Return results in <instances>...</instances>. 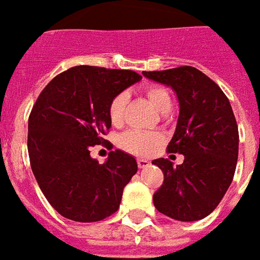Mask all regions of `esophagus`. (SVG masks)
I'll list each match as a JSON object with an SVG mask.
<instances>
[{
    "instance_id": "1",
    "label": "esophagus",
    "mask_w": 260,
    "mask_h": 260,
    "mask_svg": "<svg viewBox=\"0 0 260 260\" xmlns=\"http://www.w3.org/2000/svg\"><path fill=\"white\" fill-rule=\"evenodd\" d=\"M138 166L141 169H145L149 166V161L146 159H138Z\"/></svg>"
}]
</instances>
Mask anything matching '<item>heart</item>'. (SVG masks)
<instances>
[{"mask_svg": "<svg viewBox=\"0 0 260 260\" xmlns=\"http://www.w3.org/2000/svg\"><path fill=\"white\" fill-rule=\"evenodd\" d=\"M145 94L157 111L169 112L172 108V97L168 88L159 84H149L145 87ZM128 92H118L111 100L108 107V115L112 125H121L124 122L125 110L128 104ZM161 142V136L155 132L142 131H128L119 136V146L132 155H149Z\"/></svg>", "mask_w": 260, "mask_h": 260, "instance_id": "1", "label": "heart"}]
</instances>
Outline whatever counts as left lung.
I'll use <instances>...</instances> for the list:
<instances>
[{
    "mask_svg": "<svg viewBox=\"0 0 260 260\" xmlns=\"http://www.w3.org/2000/svg\"><path fill=\"white\" fill-rule=\"evenodd\" d=\"M142 74L172 87L180 107L168 152L184 155V161L176 168L163 157L152 161L165 176L153 194V204L157 211L177 221L206 218L231 186L237 168L239 134L230 100L196 67Z\"/></svg>",
    "mask_w": 260,
    "mask_h": 260,
    "instance_id": "obj_1",
    "label": "left lung"
}]
</instances>
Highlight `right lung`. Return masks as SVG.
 Wrapping results in <instances>:
<instances>
[{"label": "right lung", "instance_id": "add662e5", "mask_svg": "<svg viewBox=\"0 0 260 260\" xmlns=\"http://www.w3.org/2000/svg\"><path fill=\"white\" fill-rule=\"evenodd\" d=\"M141 79L132 70L76 66L39 94L28 121L29 160L42 193L64 218L95 222L119 208L138 172L135 157L117 149L100 165L90 149L112 146L103 138L111 128L110 103Z\"/></svg>", "mask_w": 260, "mask_h": 260}]
</instances>
